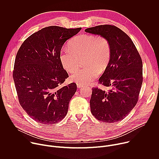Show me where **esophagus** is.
Returning a JSON list of instances; mask_svg holds the SVG:
<instances>
[{
    "label": "esophagus",
    "mask_w": 159,
    "mask_h": 159,
    "mask_svg": "<svg viewBox=\"0 0 159 159\" xmlns=\"http://www.w3.org/2000/svg\"><path fill=\"white\" fill-rule=\"evenodd\" d=\"M77 87H78V88H81V87H83V85L77 84Z\"/></svg>",
    "instance_id": "1"
}]
</instances>
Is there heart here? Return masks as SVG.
Masks as SVG:
<instances>
[{"instance_id": "1", "label": "heart", "mask_w": 159, "mask_h": 159, "mask_svg": "<svg viewBox=\"0 0 159 159\" xmlns=\"http://www.w3.org/2000/svg\"><path fill=\"white\" fill-rule=\"evenodd\" d=\"M111 57L109 42L104 38L94 34H82L73 39L70 46L63 48L60 60L64 69L72 72L78 66L80 60L84 58L87 67L74 72L71 80L77 84L91 82L108 65Z\"/></svg>"}]
</instances>
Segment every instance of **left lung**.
<instances>
[{"instance_id":"1","label":"left lung","mask_w":159,"mask_h":159,"mask_svg":"<svg viewBox=\"0 0 159 159\" xmlns=\"http://www.w3.org/2000/svg\"><path fill=\"white\" fill-rule=\"evenodd\" d=\"M85 31L106 38L111 48L109 63L99 79L100 84L111 89L106 92L93 88L90 111L101 121L118 122L137 103L143 82L142 58L131 38L116 26L100 25Z\"/></svg>"}]
</instances>
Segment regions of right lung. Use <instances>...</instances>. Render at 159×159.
Masks as SVG:
<instances>
[{
	"instance_id": "obj_1",
	"label": "right lung",
	"mask_w": 159,
	"mask_h": 159,
	"mask_svg": "<svg viewBox=\"0 0 159 159\" xmlns=\"http://www.w3.org/2000/svg\"><path fill=\"white\" fill-rule=\"evenodd\" d=\"M81 29L44 28L29 36L17 52L13 79L19 101L36 122L55 124L67 114L77 85L71 83L60 87L69 75L60 55L65 41Z\"/></svg>"
}]
</instances>
